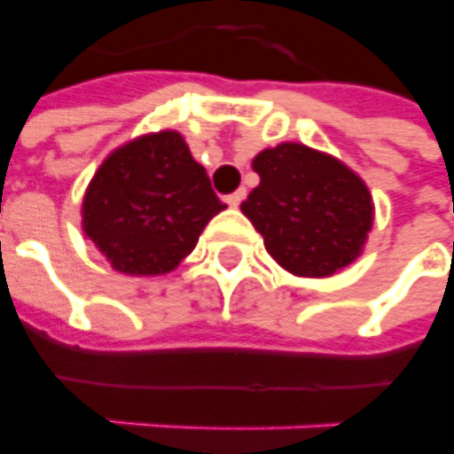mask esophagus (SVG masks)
I'll use <instances>...</instances> for the list:
<instances>
[{
  "instance_id": "34e87169",
  "label": "esophagus",
  "mask_w": 454,
  "mask_h": 454,
  "mask_svg": "<svg viewBox=\"0 0 454 454\" xmlns=\"http://www.w3.org/2000/svg\"><path fill=\"white\" fill-rule=\"evenodd\" d=\"M242 200H244V191H237V192H232V195H227V198H224V202H227L230 207H237V205H239Z\"/></svg>"
}]
</instances>
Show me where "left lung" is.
Masks as SVG:
<instances>
[{
	"instance_id": "left-lung-1",
	"label": "left lung",
	"mask_w": 454,
	"mask_h": 454,
	"mask_svg": "<svg viewBox=\"0 0 454 454\" xmlns=\"http://www.w3.org/2000/svg\"><path fill=\"white\" fill-rule=\"evenodd\" d=\"M252 166L259 185L242 202V212L278 266L323 278L362 254L374 202L355 170L295 141L263 149Z\"/></svg>"
}]
</instances>
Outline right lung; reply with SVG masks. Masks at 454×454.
Segmentation results:
<instances>
[{
	"mask_svg": "<svg viewBox=\"0 0 454 454\" xmlns=\"http://www.w3.org/2000/svg\"><path fill=\"white\" fill-rule=\"evenodd\" d=\"M227 207L178 131L144 134L102 160L82 198V232L127 276L173 271Z\"/></svg>",
	"mask_w": 454,
	"mask_h": 454,
	"instance_id": "obj_1",
	"label": "right lung"
}]
</instances>
